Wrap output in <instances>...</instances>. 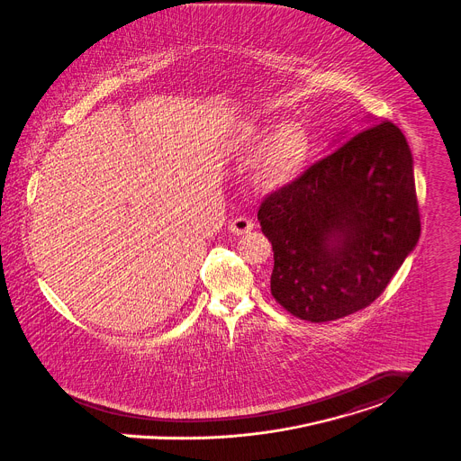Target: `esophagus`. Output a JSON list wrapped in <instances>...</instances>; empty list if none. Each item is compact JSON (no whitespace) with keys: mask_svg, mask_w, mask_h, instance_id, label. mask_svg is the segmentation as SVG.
<instances>
[{"mask_svg":"<svg viewBox=\"0 0 461 461\" xmlns=\"http://www.w3.org/2000/svg\"><path fill=\"white\" fill-rule=\"evenodd\" d=\"M251 229H253V221L249 216H236L229 221V230L238 236L250 232Z\"/></svg>","mask_w":461,"mask_h":461,"instance_id":"34e87169","label":"esophagus"}]
</instances>
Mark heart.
I'll list each match as a JSON object with an SVG mask.
<instances>
[{"instance_id":"obj_1","label":"heart","mask_w":461,"mask_h":461,"mask_svg":"<svg viewBox=\"0 0 461 461\" xmlns=\"http://www.w3.org/2000/svg\"><path fill=\"white\" fill-rule=\"evenodd\" d=\"M271 125L245 122L232 135V149L241 157L258 151ZM255 164V181L264 188H282L295 181L308 164L312 142L306 128L297 122L276 126Z\"/></svg>"}]
</instances>
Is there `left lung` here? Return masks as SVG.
Here are the masks:
<instances>
[{
  "instance_id": "1",
  "label": "left lung",
  "mask_w": 461,
  "mask_h": 461,
  "mask_svg": "<svg viewBox=\"0 0 461 461\" xmlns=\"http://www.w3.org/2000/svg\"><path fill=\"white\" fill-rule=\"evenodd\" d=\"M345 140L267 195L257 214L275 251L271 294L301 321L366 308L420 234L414 160L402 130L382 122Z\"/></svg>"
}]
</instances>
